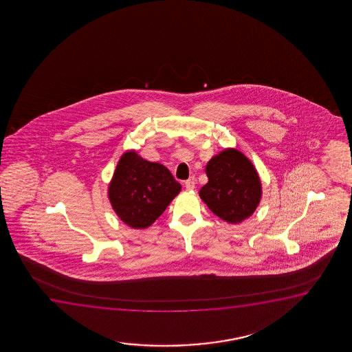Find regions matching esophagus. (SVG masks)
I'll use <instances>...</instances> for the list:
<instances>
[{"label": "esophagus", "mask_w": 352, "mask_h": 352, "mask_svg": "<svg viewBox=\"0 0 352 352\" xmlns=\"http://www.w3.org/2000/svg\"><path fill=\"white\" fill-rule=\"evenodd\" d=\"M195 178L191 177V178L188 179L186 182H185V188H188V190H193L195 188Z\"/></svg>", "instance_id": "1"}]
</instances>
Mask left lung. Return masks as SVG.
Listing matches in <instances>:
<instances>
[{"label": "left lung", "mask_w": 352, "mask_h": 352, "mask_svg": "<svg viewBox=\"0 0 352 352\" xmlns=\"http://www.w3.org/2000/svg\"><path fill=\"white\" fill-rule=\"evenodd\" d=\"M208 183L199 196L217 217L238 223L255 212L261 199L258 174L241 151L227 149L206 167Z\"/></svg>", "instance_id": "left-lung-1"}]
</instances>
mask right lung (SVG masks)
<instances>
[{"mask_svg": "<svg viewBox=\"0 0 352 352\" xmlns=\"http://www.w3.org/2000/svg\"><path fill=\"white\" fill-rule=\"evenodd\" d=\"M180 188L182 185L164 166L129 151L116 166L109 199L118 217L140 230L154 223Z\"/></svg>", "mask_w": 352, "mask_h": 352, "instance_id": "1", "label": "right lung"}]
</instances>
